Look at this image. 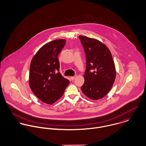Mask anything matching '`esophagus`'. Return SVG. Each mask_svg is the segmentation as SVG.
Wrapping results in <instances>:
<instances>
[{
	"mask_svg": "<svg viewBox=\"0 0 146 146\" xmlns=\"http://www.w3.org/2000/svg\"><path fill=\"white\" fill-rule=\"evenodd\" d=\"M76 78V76H71V79L72 80H74L75 78Z\"/></svg>",
	"mask_w": 146,
	"mask_h": 146,
	"instance_id": "1",
	"label": "esophagus"
}]
</instances>
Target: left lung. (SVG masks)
<instances>
[{"label": "left lung", "mask_w": 146, "mask_h": 146, "mask_svg": "<svg viewBox=\"0 0 146 146\" xmlns=\"http://www.w3.org/2000/svg\"><path fill=\"white\" fill-rule=\"evenodd\" d=\"M86 57L84 94L93 100L102 98L111 90L116 78V70L109 49L102 42L79 35Z\"/></svg>", "instance_id": "left-lung-1"}]
</instances>
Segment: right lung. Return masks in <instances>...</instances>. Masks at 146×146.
<instances>
[{"label":"right lung","instance_id":"1","mask_svg":"<svg viewBox=\"0 0 146 146\" xmlns=\"http://www.w3.org/2000/svg\"><path fill=\"white\" fill-rule=\"evenodd\" d=\"M66 43L54 40L42 46L30 64L29 85L34 94L42 102L52 104L58 100L70 83L60 72L58 54Z\"/></svg>","mask_w":146,"mask_h":146}]
</instances>
